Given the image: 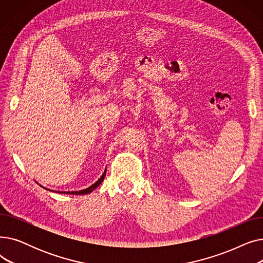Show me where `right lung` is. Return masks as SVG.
I'll use <instances>...</instances> for the list:
<instances>
[{
  "instance_id": "1",
  "label": "right lung",
  "mask_w": 263,
  "mask_h": 263,
  "mask_svg": "<svg viewBox=\"0 0 263 263\" xmlns=\"http://www.w3.org/2000/svg\"><path fill=\"white\" fill-rule=\"evenodd\" d=\"M105 174H106V168H105V171H104V173L102 174V176L98 179V180H97L93 184H91L89 187H87V189H84V190H81V191H73V192H58V193H63V194H71V195H85V194H89V193H91L95 189H97L98 187L101 183H102V181H103V179H104V177H105ZM38 183V182H37ZM41 187H44V189H46L45 186H43V185H40ZM46 190H49V189H46ZM49 191H51V190H49ZM53 192V191H52Z\"/></svg>"
}]
</instances>
